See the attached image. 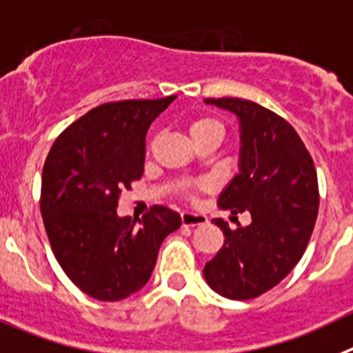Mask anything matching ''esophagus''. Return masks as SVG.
<instances>
[{"mask_svg":"<svg viewBox=\"0 0 353 353\" xmlns=\"http://www.w3.org/2000/svg\"><path fill=\"white\" fill-rule=\"evenodd\" d=\"M181 223L184 227H196V225L208 223V216L199 212H181Z\"/></svg>","mask_w":353,"mask_h":353,"instance_id":"esophagus-1","label":"esophagus"}]
</instances>
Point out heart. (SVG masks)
<instances>
[{"instance_id":"obj_1","label":"heart","mask_w":353,"mask_h":353,"mask_svg":"<svg viewBox=\"0 0 353 353\" xmlns=\"http://www.w3.org/2000/svg\"><path fill=\"white\" fill-rule=\"evenodd\" d=\"M209 133H218L223 137V126L216 119H211V117H196L190 123V135H192L193 141H199L204 135H209ZM205 184L200 183L196 184V190H204ZM190 196H193V193H190Z\"/></svg>"}]
</instances>
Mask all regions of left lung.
<instances>
[{
  "mask_svg": "<svg viewBox=\"0 0 353 353\" xmlns=\"http://www.w3.org/2000/svg\"><path fill=\"white\" fill-rule=\"evenodd\" d=\"M204 101L234 112L241 125L239 174L218 205L252 214L234 230L212 220L225 243L205 263V281L228 299H255L287 278L310 243L320 200L315 165L294 126L272 110L243 98Z\"/></svg>",
  "mask_w": 353,
  "mask_h": 353,
  "instance_id": "left-lung-1",
  "label": "left lung"
}]
</instances>
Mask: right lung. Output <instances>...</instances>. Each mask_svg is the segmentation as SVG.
<instances>
[{"instance_id": "1", "label": "right lung", "mask_w": 353, "mask_h": 353, "mask_svg": "<svg viewBox=\"0 0 353 353\" xmlns=\"http://www.w3.org/2000/svg\"><path fill=\"white\" fill-rule=\"evenodd\" d=\"M176 98L103 103L54 141L42 172L40 211L54 256L84 294L121 301L151 278L158 250L181 216L153 205L139 223L117 200L144 172L145 133Z\"/></svg>"}]
</instances>
